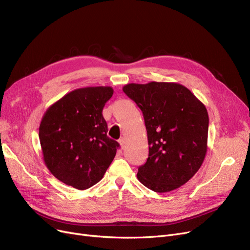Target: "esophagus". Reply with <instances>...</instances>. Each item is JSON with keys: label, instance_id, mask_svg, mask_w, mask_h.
Returning a JSON list of instances; mask_svg holds the SVG:
<instances>
[{"label": "esophagus", "instance_id": "obj_1", "mask_svg": "<svg viewBox=\"0 0 250 250\" xmlns=\"http://www.w3.org/2000/svg\"><path fill=\"white\" fill-rule=\"evenodd\" d=\"M118 143H120V145H121V147L124 149L125 148V139L124 138H122V139H120L118 140Z\"/></svg>", "mask_w": 250, "mask_h": 250}]
</instances>
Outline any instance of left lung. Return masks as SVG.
I'll return each mask as SVG.
<instances>
[{
  "instance_id": "obj_1",
  "label": "left lung",
  "mask_w": 250,
  "mask_h": 250,
  "mask_svg": "<svg viewBox=\"0 0 250 250\" xmlns=\"http://www.w3.org/2000/svg\"><path fill=\"white\" fill-rule=\"evenodd\" d=\"M123 91L143 112L149 157L138 169L141 183L156 192L174 190L202 166L208 115L205 105L178 83L127 84Z\"/></svg>"
}]
</instances>
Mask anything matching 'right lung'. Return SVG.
<instances>
[{"mask_svg": "<svg viewBox=\"0 0 250 250\" xmlns=\"http://www.w3.org/2000/svg\"><path fill=\"white\" fill-rule=\"evenodd\" d=\"M111 87H87L65 94L46 110L39 125L43 160L56 178L77 189L100 181L120 144L108 138L102 110Z\"/></svg>", "mask_w": 250, "mask_h": 250, "instance_id": "add662e5", "label": "right lung"}]
</instances>
